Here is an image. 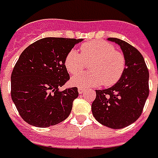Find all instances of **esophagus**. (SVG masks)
I'll list each match as a JSON object with an SVG mask.
<instances>
[{
  "label": "esophagus",
  "instance_id": "esophagus-1",
  "mask_svg": "<svg viewBox=\"0 0 158 158\" xmlns=\"http://www.w3.org/2000/svg\"><path fill=\"white\" fill-rule=\"evenodd\" d=\"M78 92H79V93H83L84 92H85V89L84 88H81V87H79L78 88Z\"/></svg>",
  "mask_w": 158,
  "mask_h": 158
}]
</instances>
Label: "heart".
<instances>
[{"instance_id":"b5f03b06","label":"heart","mask_w":158,"mask_h":158,"mask_svg":"<svg viewBox=\"0 0 158 158\" xmlns=\"http://www.w3.org/2000/svg\"><path fill=\"white\" fill-rule=\"evenodd\" d=\"M81 53L72 49L65 57L64 65L72 75L79 73L90 63L91 72L74 76L71 83L81 88L115 85L122 77L125 68V58L110 43L92 40L80 47Z\"/></svg>"}]
</instances>
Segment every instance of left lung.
I'll list each match as a JSON object with an SVG mask.
<instances>
[{"mask_svg": "<svg viewBox=\"0 0 158 158\" xmlns=\"http://www.w3.org/2000/svg\"><path fill=\"white\" fill-rule=\"evenodd\" d=\"M125 58L121 79L111 87L96 90L92 104L93 115L98 122L111 129H121L134 123L141 116L149 96V71L143 55L137 48L117 38Z\"/></svg>", "mask_w": 158, "mask_h": 158, "instance_id": "8db88e82", "label": "left lung"}]
</instances>
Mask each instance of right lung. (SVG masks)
Wrapping results in <instances>:
<instances>
[{"instance_id":"obj_1","label":"right lung","mask_w":158,"mask_h":158,"mask_svg":"<svg viewBox=\"0 0 158 158\" xmlns=\"http://www.w3.org/2000/svg\"><path fill=\"white\" fill-rule=\"evenodd\" d=\"M82 39L48 37L21 52L11 74V97L27 124L44 128L60 124L69 116L78 88L60 91L70 79L65 55Z\"/></svg>"}]
</instances>
